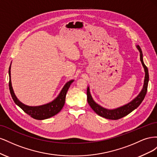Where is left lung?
<instances>
[{
	"label": "left lung",
	"mask_w": 157,
	"mask_h": 157,
	"mask_svg": "<svg viewBox=\"0 0 157 157\" xmlns=\"http://www.w3.org/2000/svg\"><path fill=\"white\" fill-rule=\"evenodd\" d=\"M136 47L140 53V60L142 63V65H143V67L144 68L145 73L144 86L141 90V91L138 94V96L133 99V100L131 101L130 103H128L124 105L116 108V109H108L98 105L97 103L94 101L91 96V94H90V88L89 87H88L87 88L88 103H89L90 106L91 107V108L94 111V112L96 114H98V115L101 116L103 118H107V119L118 120L119 119V118H121L122 117L126 116L132 111H134V109H136L137 107H138V106L140 105L141 102L143 101V100L144 99L145 95L147 94V86H148L149 72H148V69H147V67H146V65L144 62L143 53H142L141 49L139 45H137Z\"/></svg>",
	"instance_id": "1"
}]
</instances>
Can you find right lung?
<instances>
[{
    "label": "right lung",
    "instance_id": "obj_1",
    "mask_svg": "<svg viewBox=\"0 0 157 157\" xmlns=\"http://www.w3.org/2000/svg\"><path fill=\"white\" fill-rule=\"evenodd\" d=\"M10 69L11 65L9 67V89L11 94L12 98L13 101L15 102L17 105L20 107L22 110L26 113L27 115H30L32 118L36 120H44L46 118H50L58 114L63 108L65 101V96L67 94L68 89L70 87V85L72 84L74 80H71L70 81L67 82L65 84V86L61 90L60 93L55 99H54L52 102H50L45 105H42L40 106H28L22 103L16 96L15 94L13 92V90L11 82V76H10Z\"/></svg>",
    "mask_w": 157,
    "mask_h": 157
}]
</instances>
